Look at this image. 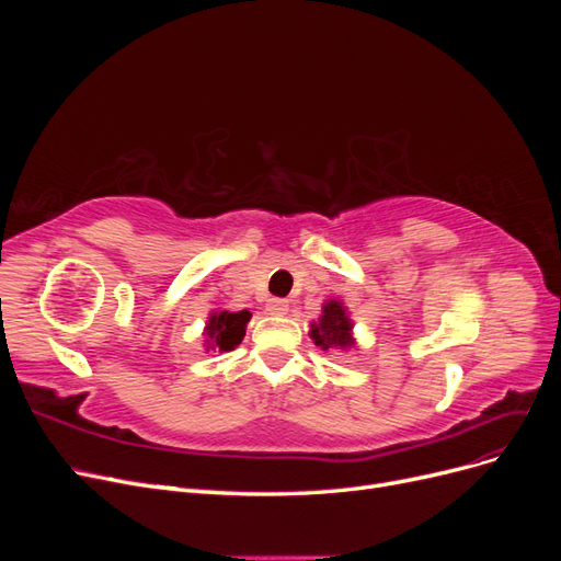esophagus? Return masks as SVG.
<instances>
[{"label": "esophagus", "instance_id": "1", "mask_svg": "<svg viewBox=\"0 0 561 561\" xmlns=\"http://www.w3.org/2000/svg\"><path fill=\"white\" fill-rule=\"evenodd\" d=\"M266 311H268L271 316H285L287 311H290V304H287L285 299H271V301L266 304Z\"/></svg>", "mask_w": 561, "mask_h": 561}]
</instances>
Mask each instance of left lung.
Returning a JSON list of instances; mask_svg holds the SVG:
<instances>
[{
    "label": "left lung",
    "mask_w": 561,
    "mask_h": 561,
    "mask_svg": "<svg viewBox=\"0 0 561 561\" xmlns=\"http://www.w3.org/2000/svg\"><path fill=\"white\" fill-rule=\"evenodd\" d=\"M311 339L322 351H358V342L353 336V320L344 307V301L328 299L322 304V313L311 322Z\"/></svg>",
    "instance_id": "obj_1"
}]
</instances>
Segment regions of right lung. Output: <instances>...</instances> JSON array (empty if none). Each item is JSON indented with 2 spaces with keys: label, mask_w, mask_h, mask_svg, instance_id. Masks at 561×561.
<instances>
[{
  "label": "right lung",
  "mask_w": 561,
  "mask_h": 561,
  "mask_svg": "<svg viewBox=\"0 0 561 561\" xmlns=\"http://www.w3.org/2000/svg\"><path fill=\"white\" fill-rule=\"evenodd\" d=\"M250 311H210L203 328V348L227 353L243 342Z\"/></svg>",
  "instance_id": "right-lung-1"
}]
</instances>
